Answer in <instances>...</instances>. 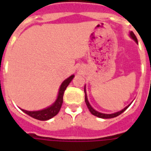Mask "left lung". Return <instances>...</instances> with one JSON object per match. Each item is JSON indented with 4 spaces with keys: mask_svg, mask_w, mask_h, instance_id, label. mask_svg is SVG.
I'll use <instances>...</instances> for the list:
<instances>
[{
    "mask_svg": "<svg viewBox=\"0 0 151 151\" xmlns=\"http://www.w3.org/2000/svg\"><path fill=\"white\" fill-rule=\"evenodd\" d=\"M129 36H130V37H131L132 39H133L134 41H136V43H138V41H137V38H136V35L134 34V33L132 31L129 32ZM85 103H86V105H87L88 108V110H89V111L91 112V114H93L94 116H96V117H100V118H105V119H106V118H113V117H117V116H118V115H120L121 114H122V113L124 112V110H126L127 108L129 107V106L131 105V103L129 104V105H128L127 106H125V107L124 108V109H122V110H120V111H117V112L116 113H114V114H103V113H100L99 112V111H96V110H95V109H93L92 108V106L91 105H90L89 102H88V96H87V93H86V90H85Z\"/></svg>",
    "mask_w": 151,
    "mask_h": 151,
    "instance_id": "8db88e82",
    "label": "left lung"
}]
</instances>
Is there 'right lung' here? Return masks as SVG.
Returning a JSON list of instances; mask_svg holds the SVG:
<instances>
[{"label":"right lung","instance_id":"right-lung-1","mask_svg":"<svg viewBox=\"0 0 151 151\" xmlns=\"http://www.w3.org/2000/svg\"><path fill=\"white\" fill-rule=\"evenodd\" d=\"M73 78H74V75L73 74L70 77H69L68 78H66V80H64V81H63V83L60 85V88H59L56 100L55 101L51 106L45 108L43 110H36V111H29V110H22V109H21V110L30 117H34L35 119L40 120V121H47V120L52 118L59 112L63 102L64 92H65V90L69 85V84L71 82V81L73 80Z\"/></svg>","mask_w":151,"mask_h":151}]
</instances>
